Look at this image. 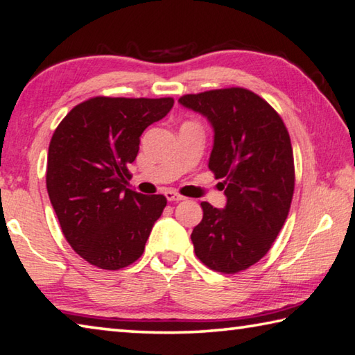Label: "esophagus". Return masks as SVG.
Segmentation results:
<instances>
[{"mask_svg": "<svg viewBox=\"0 0 355 355\" xmlns=\"http://www.w3.org/2000/svg\"><path fill=\"white\" fill-rule=\"evenodd\" d=\"M165 198L168 199V200H171V202H173V200H182L184 199V196H180L179 193L175 191V190H166L165 191Z\"/></svg>", "mask_w": 355, "mask_h": 355, "instance_id": "34e87169", "label": "esophagus"}]
</instances>
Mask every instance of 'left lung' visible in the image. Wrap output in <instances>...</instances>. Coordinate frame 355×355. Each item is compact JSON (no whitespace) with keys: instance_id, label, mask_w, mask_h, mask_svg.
I'll return each instance as SVG.
<instances>
[{"instance_id":"8db88e82","label":"left lung","mask_w":355,"mask_h":355,"mask_svg":"<svg viewBox=\"0 0 355 355\" xmlns=\"http://www.w3.org/2000/svg\"><path fill=\"white\" fill-rule=\"evenodd\" d=\"M179 103L209 119L215 144L209 168L224 179V210L200 202L193 229L196 257L211 270L238 273L263 258L283 229L295 189V166L283 119L244 88L185 94Z\"/></svg>"}]
</instances>
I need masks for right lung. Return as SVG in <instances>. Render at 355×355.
I'll list each match as a JSON object with an SVG mask.
<instances>
[{
    "label": "right lung",
    "mask_w": 355,
    "mask_h": 355,
    "mask_svg": "<svg viewBox=\"0 0 355 355\" xmlns=\"http://www.w3.org/2000/svg\"><path fill=\"white\" fill-rule=\"evenodd\" d=\"M175 100L97 96L66 114L53 131L46 187L69 245L89 264L119 270L142 257L166 205L164 195L126 189L142 132Z\"/></svg>",
    "instance_id": "add662e5"
}]
</instances>
